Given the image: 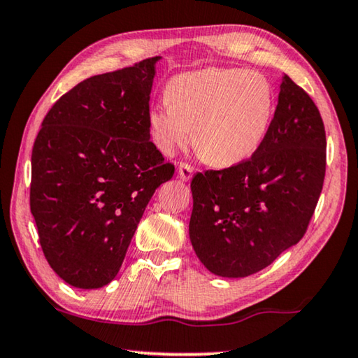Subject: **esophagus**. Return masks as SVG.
<instances>
[{"label": "esophagus", "mask_w": 358, "mask_h": 358, "mask_svg": "<svg viewBox=\"0 0 358 358\" xmlns=\"http://www.w3.org/2000/svg\"><path fill=\"white\" fill-rule=\"evenodd\" d=\"M178 177L181 181H188L193 177V167L188 164H180L178 165Z\"/></svg>", "instance_id": "1"}]
</instances>
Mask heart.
<instances>
[{"label": "heart", "instance_id": "1", "mask_svg": "<svg viewBox=\"0 0 358 358\" xmlns=\"http://www.w3.org/2000/svg\"><path fill=\"white\" fill-rule=\"evenodd\" d=\"M167 100L148 113L150 138L173 155L193 138L194 149L215 167L248 160L274 118L275 90L268 76L240 68H206L178 74Z\"/></svg>", "mask_w": 358, "mask_h": 358}]
</instances>
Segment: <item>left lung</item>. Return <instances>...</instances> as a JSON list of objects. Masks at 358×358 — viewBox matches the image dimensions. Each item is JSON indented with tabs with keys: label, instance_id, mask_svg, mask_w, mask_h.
Returning <instances> with one entry per match:
<instances>
[{
	"label": "left lung",
	"instance_id": "8db88e82",
	"mask_svg": "<svg viewBox=\"0 0 358 358\" xmlns=\"http://www.w3.org/2000/svg\"><path fill=\"white\" fill-rule=\"evenodd\" d=\"M326 172V133L313 100L289 76L261 148L191 180L189 240L204 268L229 279L264 269L301 240Z\"/></svg>",
	"mask_w": 358,
	"mask_h": 358
}]
</instances>
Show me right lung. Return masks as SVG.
Masks as SVG:
<instances>
[{
  "instance_id": "right-lung-1",
  "label": "right lung",
  "mask_w": 358,
  "mask_h": 358,
  "mask_svg": "<svg viewBox=\"0 0 358 358\" xmlns=\"http://www.w3.org/2000/svg\"><path fill=\"white\" fill-rule=\"evenodd\" d=\"M159 59L79 83L34 143L30 213L48 264L78 289L115 279L145 206L175 173L148 127Z\"/></svg>"
}]
</instances>
